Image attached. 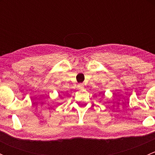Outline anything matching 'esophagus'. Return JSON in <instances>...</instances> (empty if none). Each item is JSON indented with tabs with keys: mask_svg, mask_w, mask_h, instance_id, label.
<instances>
[{
	"mask_svg": "<svg viewBox=\"0 0 155 155\" xmlns=\"http://www.w3.org/2000/svg\"><path fill=\"white\" fill-rule=\"evenodd\" d=\"M78 87H79V89L83 88V87H84V85H83V84H82V83L79 84V85H78Z\"/></svg>",
	"mask_w": 155,
	"mask_h": 155,
	"instance_id": "obj_1",
	"label": "esophagus"
}]
</instances>
